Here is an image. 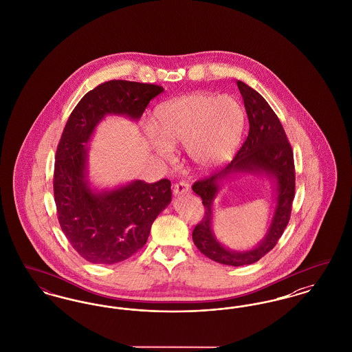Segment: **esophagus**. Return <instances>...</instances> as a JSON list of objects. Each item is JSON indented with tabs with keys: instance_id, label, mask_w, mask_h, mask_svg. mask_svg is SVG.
<instances>
[{
	"instance_id": "1",
	"label": "esophagus",
	"mask_w": 352,
	"mask_h": 352,
	"mask_svg": "<svg viewBox=\"0 0 352 352\" xmlns=\"http://www.w3.org/2000/svg\"><path fill=\"white\" fill-rule=\"evenodd\" d=\"M188 190H190V184H187V182H184V181L173 186L174 195H182V194L188 192Z\"/></svg>"
}]
</instances>
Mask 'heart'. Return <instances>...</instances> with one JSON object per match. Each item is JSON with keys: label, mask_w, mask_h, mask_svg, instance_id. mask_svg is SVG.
<instances>
[{"label": "heart", "mask_w": 352, "mask_h": 352, "mask_svg": "<svg viewBox=\"0 0 352 352\" xmlns=\"http://www.w3.org/2000/svg\"><path fill=\"white\" fill-rule=\"evenodd\" d=\"M244 128V109L231 96L194 92L161 104L154 112L151 146L171 162L184 146L192 165L212 170L234 154Z\"/></svg>", "instance_id": "b5f03b06"}]
</instances>
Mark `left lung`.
<instances>
[{"instance_id": "obj_1", "label": "left lung", "mask_w": 352, "mask_h": 352, "mask_svg": "<svg viewBox=\"0 0 352 352\" xmlns=\"http://www.w3.org/2000/svg\"><path fill=\"white\" fill-rule=\"evenodd\" d=\"M250 120L248 137L228 166L192 184L201 198L204 217L192 232L197 248L208 258L232 267L250 265L274 248L289 223L296 191L293 151L284 128L267 100L250 85L237 80ZM265 173L275 182L276 208L266 237L251 252H231L221 246L212 230V203L221 182L232 173Z\"/></svg>"}]
</instances>
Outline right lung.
I'll use <instances>...</instances> for the list:
<instances>
[{
    "instance_id": "add662e5",
    "label": "right lung",
    "mask_w": 352,
    "mask_h": 352,
    "mask_svg": "<svg viewBox=\"0 0 352 352\" xmlns=\"http://www.w3.org/2000/svg\"><path fill=\"white\" fill-rule=\"evenodd\" d=\"M161 85L111 80L87 92L69 115L58 144L54 199L72 248L92 264L111 265L141 250L151 224L171 201L168 179L133 181L95 191L88 182V142L107 115L138 121Z\"/></svg>"
}]
</instances>
